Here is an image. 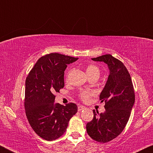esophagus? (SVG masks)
<instances>
[{
    "mask_svg": "<svg viewBox=\"0 0 153 153\" xmlns=\"http://www.w3.org/2000/svg\"><path fill=\"white\" fill-rule=\"evenodd\" d=\"M86 108L84 107V106H83V105H78V108H77V110H78V111H82V110H83V109H84V108Z\"/></svg>",
    "mask_w": 153,
    "mask_h": 153,
    "instance_id": "obj_1",
    "label": "esophagus"
}]
</instances>
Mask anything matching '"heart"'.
Wrapping results in <instances>:
<instances>
[{
    "mask_svg": "<svg viewBox=\"0 0 153 153\" xmlns=\"http://www.w3.org/2000/svg\"><path fill=\"white\" fill-rule=\"evenodd\" d=\"M86 73L90 77H94V76H98L99 77L100 72H101V70H100V67L97 66V65L94 64H89L86 67ZM71 71H69L68 73H67L66 78L67 79L68 77L69 74H70ZM96 94V92L93 90H88V89H82L79 90V92L78 93V97L79 98L81 99L82 101L84 102H86L90 98L93 96H94Z\"/></svg>",
    "mask_w": 153,
    "mask_h": 153,
    "instance_id": "heart-1",
    "label": "heart"
}]
</instances>
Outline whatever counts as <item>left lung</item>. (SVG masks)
<instances>
[{
    "mask_svg": "<svg viewBox=\"0 0 153 153\" xmlns=\"http://www.w3.org/2000/svg\"><path fill=\"white\" fill-rule=\"evenodd\" d=\"M93 61L108 65L110 74L100 99L105 102L104 113L93 110L94 117L86 124V131L94 140L106 143L122 132L130 117L135 102V93L131 76L123 63L108 54Z\"/></svg>",
    "mask_w": 153,
    "mask_h": 153,
    "instance_id": "8db88e82",
    "label": "left lung"
}]
</instances>
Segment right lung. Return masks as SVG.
<instances>
[{
  "label": "right lung",
  "mask_w": 153,
  "mask_h": 153,
  "mask_svg": "<svg viewBox=\"0 0 153 153\" xmlns=\"http://www.w3.org/2000/svg\"><path fill=\"white\" fill-rule=\"evenodd\" d=\"M77 59L57 53L47 54L38 59L25 79V114L33 131L46 140L60 138L77 111L75 103H54L55 93L64 87L67 65Z\"/></svg>",
  "instance_id": "right-lung-1"
}]
</instances>
